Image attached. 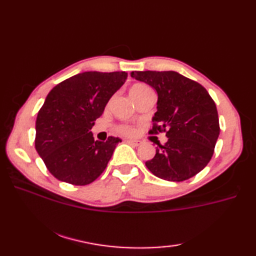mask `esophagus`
<instances>
[{"label": "esophagus", "mask_w": 256, "mask_h": 256, "mask_svg": "<svg viewBox=\"0 0 256 256\" xmlns=\"http://www.w3.org/2000/svg\"><path fill=\"white\" fill-rule=\"evenodd\" d=\"M125 142L128 143V144H131L133 146H140V144H142V142H140V140H125Z\"/></svg>", "instance_id": "34e87169"}]
</instances>
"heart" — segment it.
I'll return each mask as SVG.
<instances>
[{"instance_id":"obj_1","label":"heart","mask_w":256,"mask_h":256,"mask_svg":"<svg viewBox=\"0 0 256 256\" xmlns=\"http://www.w3.org/2000/svg\"><path fill=\"white\" fill-rule=\"evenodd\" d=\"M148 90H150V86H148L144 84H138L132 86L131 94H142V92L148 91ZM116 130L118 133L124 134V135H134L135 132H136L135 131V128L133 126H131V125H118Z\"/></svg>"}]
</instances>
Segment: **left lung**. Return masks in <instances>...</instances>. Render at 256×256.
I'll list each match as a JSON object with an SVG mask.
<instances>
[{
	"instance_id": "obj_1",
	"label": "left lung",
	"mask_w": 256,
	"mask_h": 256,
	"mask_svg": "<svg viewBox=\"0 0 256 256\" xmlns=\"http://www.w3.org/2000/svg\"><path fill=\"white\" fill-rule=\"evenodd\" d=\"M156 90L157 112L150 134L166 132L167 142L145 162L156 177L184 182L208 165L220 134L214 101L202 86L176 72H132Z\"/></svg>"
}]
</instances>
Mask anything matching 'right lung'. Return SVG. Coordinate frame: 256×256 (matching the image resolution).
I'll list each match as a JSON object with an SVG mask.
<instances>
[{"mask_svg": "<svg viewBox=\"0 0 256 256\" xmlns=\"http://www.w3.org/2000/svg\"><path fill=\"white\" fill-rule=\"evenodd\" d=\"M126 78L125 72H86L48 94L37 114L35 148L58 180L84 186L104 172L122 140H94L90 130Z\"/></svg>", "mask_w": 256, "mask_h": 256, "instance_id": "1", "label": "right lung"}]
</instances>
